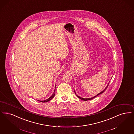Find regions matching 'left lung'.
I'll return each instance as SVG.
<instances>
[{
  "label": "left lung",
  "instance_id": "1",
  "mask_svg": "<svg viewBox=\"0 0 134 134\" xmlns=\"http://www.w3.org/2000/svg\"><path fill=\"white\" fill-rule=\"evenodd\" d=\"M109 83H108V85H107V86L105 87V89L102 91V92H101L100 93H98L97 95H96V96H94L93 97V98H87V99H86V98H81V97H79L78 95H77L76 94V92H75V94H76V96L79 98V99H82V100H90V99H93V98H94L95 97H97L98 96H99V94H101V93H103L104 92H105V91L106 90V89L107 88V87H108L109 86Z\"/></svg>",
  "mask_w": 134,
  "mask_h": 134
}]
</instances>
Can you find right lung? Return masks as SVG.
<instances>
[{
	"instance_id": "add662e5",
	"label": "right lung",
	"mask_w": 134,
	"mask_h": 134,
	"mask_svg": "<svg viewBox=\"0 0 134 134\" xmlns=\"http://www.w3.org/2000/svg\"><path fill=\"white\" fill-rule=\"evenodd\" d=\"M55 90H54V91L53 93L52 94V96L51 97H49L48 99H46V100H39V101L41 102H42V103H46V102H48V101L51 100L54 97V96H55Z\"/></svg>"
}]
</instances>
